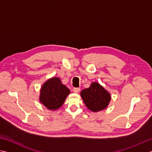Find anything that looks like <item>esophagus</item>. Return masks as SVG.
<instances>
[{
    "label": "esophagus",
    "instance_id": "esophagus-1",
    "mask_svg": "<svg viewBox=\"0 0 152 152\" xmlns=\"http://www.w3.org/2000/svg\"><path fill=\"white\" fill-rule=\"evenodd\" d=\"M80 90V89L79 88H73V91L74 92V93H78Z\"/></svg>",
    "mask_w": 152,
    "mask_h": 152
}]
</instances>
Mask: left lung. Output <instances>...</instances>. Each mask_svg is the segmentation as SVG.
I'll return each mask as SVG.
<instances>
[{"label": "left lung", "instance_id": "1", "mask_svg": "<svg viewBox=\"0 0 152 152\" xmlns=\"http://www.w3.org/2000/svg\"><path fill=\"white\" fill-rule=\"evenodd\" d=\"M80 95L86 107L94 112L105 109L111 100L110 94L97 82L92 83L90 88L83 90Z\"/></svg>", "mask_w": 152, "mask_h": 152}]
</instances>
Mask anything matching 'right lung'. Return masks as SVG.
<instances>
[{
    "instance_id": "add662e5",
    "label": "right lung",
    "mask_w": 152,
    "mask_h": 152,
    "mask_svg": "<svg viewBox=\"0 0 152 152\" xmlns=\"http://www.w3.org/2000/svg\"><path fill=\"white\" fill-rule=\"evenodd\" d=\"M70 90L58 78L49 80L41 90L40 102L49 109H56L63 104Z\"/></svg>"
}]
</instances>
